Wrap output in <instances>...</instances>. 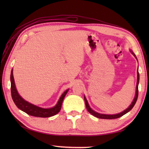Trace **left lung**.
<instances>
[{
	"instance_id": "8db88e82",
	"label": "left lung",
	"mask_w": 149,
	"mask_h": 149,
	"mask_svg": "<svg viewBox=\"0 0 149 149\" xmlns=\"http://www.w3.org/2000/svg\"><path fill=\"white\" fill-rule=\"evenodd\" d=\"M130 52H131V54L132 55H133L136 59H137L136 58V56L134 54V52L132 51L131 50H130ZM139 80H140V75H139V72L138 71L137 72V83H136V94H135V96L133 100H132V103L131 104V105L129 106L127 109H125L124 111H123L122 112L118 113V114H115V115H106V114H101V113H99L96 111H95L92 109L91 108L90 106H89V104L88 102V100L86 99V97L84 95V101H85V104H86V109L88 110V111L90 113H91V115H93L94 116L97 117V118H102V119H115V118H120V117H121L122 116L124 115L125 114H126L127 113H128L129 111H130L132 109V107H134V106L135 105L136 102V100L138 99V84H139Z\"/></svg>"
}]
</instances>
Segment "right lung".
I'll list each match as a JSON object with an SVG mask.
<instances>
[{
	"label": "right lung",
	"instance_id": "obj_1",
	"mask_svg": "<svg viewBox=\"0 0 149 149\" xmlns=\"http://www.w3.org/2000/svg\"><path fill=\"white\" fill-rule=\"evenodd\" d=\"M13 72V71L12 69L10 76L11 97L15 105L17 106L18 109H20L22 111L26 113L29 115L36 117H42V118H47V117L52 116L56 115V114H58L60 111L63 99H64V98L66 93H67L69 89H67L63 93V94L59 98L58 102L56 104V106L52 107H50V108H43V107H38L27 102V101L24 100L19 95L17 88H16Z\"/></svg>",
	"mask_w": 149,
	"mask_h": 149
}]
</instances>
